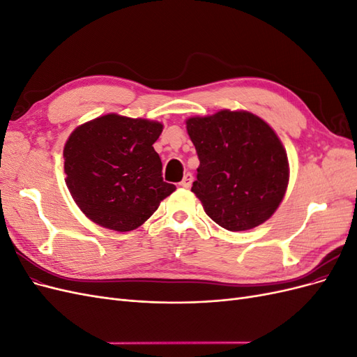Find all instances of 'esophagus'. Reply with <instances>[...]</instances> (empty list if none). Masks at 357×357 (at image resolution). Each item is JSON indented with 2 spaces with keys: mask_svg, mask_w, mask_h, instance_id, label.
Wrapping results in <instances>:
<instances>
[{
  "mask_svg": "<svg viewBox=\"0 0 357 357\" xmlns=\"http://www.w3.org/2000/svg\"><path fill=\"white\" fill-rule=\"evenodd\" d=\"M192 181H193V177H192L190 172H188V174H185V177H183V180L178 183V186L188 189V188L192 186Z\"/></svg>",
  "mask_w": 357,
  "mask_h": 357,
  "instance_id": "34e87169",
  "label": "esophagus"
}]
</instances>
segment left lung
<instances>
[{"label": "left lung", "mask_w": 357, "mask_h": 357, "mask_svg": "<svg viewBox=\"0 0 357 357\" xmlns=\"http://www.w3.org/2000/svg\"><path fill=\"white\" fill-rule=\"evenodd\" d=\"M188 134L199 167L192 192L228 231H247L278 208L289 183L286 150L274 129L248 112L190 117Z\"/></svg>", "instance_id": "8db88e82"}]
</instances>
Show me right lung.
<instances>
[{
    "label": "right lung",
    "instance_id": "right-lung-1",
    "mask_svg": "<svg viewBox=\"0 0 357 357\" xmlns=\"http://www.w3.org/2000/svg\"><path fill=\"white\" fill-rule=\"evenodd\" d=\"M162 123L114 113L77 126L63 147L67 188L96 225L117 232L137 229L176 186L162 178L153 144Z\"/></svg>",
    "mask_w": 357,
    "mask_h": 357
}]
</instances>
